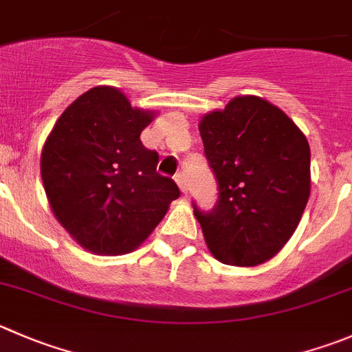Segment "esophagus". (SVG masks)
Returning a JSON list of instances; mask_svg holds the SVG:
<instances>
[{"label": "esophagus", "mask_w": 352, "mask_h": 352, "mask_svg": "<svg viewBox=\"0 0 352 352\" xmlns=\"http://www.w3.org/2000/svg\"><path fill=\"white\" fill-rule=\"evenodd\" d=\"M175 182L179 184L180 190H182V192L186 194L187 189H189V187H187V177H186V173H184V172L177 173V175H175Z\"/></svg>", "instance_id": "esophagus-1"}]
</instances>
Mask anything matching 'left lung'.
I'll return each mask as SVG.
<instances>
[{
    "mask_svg": "<svg viewBox=\"0 0 352 352\" xmlns=\"http://www.w3.org/2000/svg\"><path fill=\"white\" fill-rule=\"evenodd\" d=\"M218 199L192 203L211 254L235 267L274 258L298 228L309 197L311 153L298 125L256 96L232 100L199 124Z\"/></svg>",
    "mask_w": 352,
    "mask_h": 352,
    "instance_id": "1",
    "label": "left lung"
}]
</instances>
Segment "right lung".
I'll use <instances>...</instances> for the list:
<instances>
[{
  "label": "right lung",
  "instance_id": "right-lung-1",
  "mask_svg": "<svg viewBox=\"0 0 352 352\" xmlns=\"http://www.w3.org/2000/svg\"><path fill=\"white\" fill-rule=\"evenodd\" d=\"M151 120L120 91L100 85L61 113L44 142L41 177L51 210L89 251H134L180 196L173 179L156 172L158 153L141 142Z\"/></svg>",
  "mask_w": 352,
  "mask_h": 352
}]
</instances>
